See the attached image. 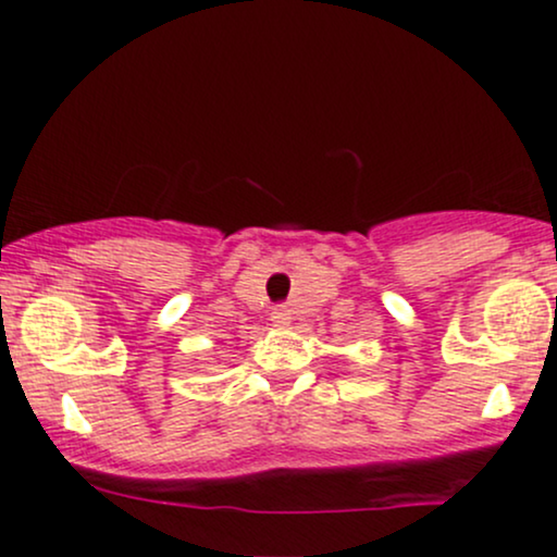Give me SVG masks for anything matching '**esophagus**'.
Masks as SVG:
<instances>
[{
    "label": "esophagus",
    "mask_w": 557,
    "mask_h": 557,
    "mask_svg": "<svg viewBox=\"0 0 557 557\" xmlns=\"http://www.w3.org/2000/svg\"><path fill=\"white\" fill-rule=\"evenodd\" d=\"M290 309H285V306H277V309L272 311V324L274 327H287L290 324Z\"/></svg>",
    "instance_id": "34e87169"
}]
</instances>
